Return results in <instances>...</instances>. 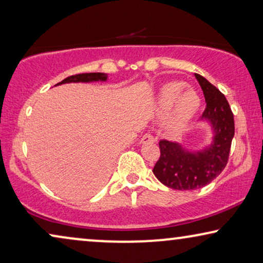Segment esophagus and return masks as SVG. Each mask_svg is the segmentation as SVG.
Here are the masks:
<instances>
[{"label": "esophagus", "mask_w": 263, "mask_h": 263, "mask_svg": "<svg viewBox=\"0 0 263 263\" xmlns=\"http://www.w3.org/2000/svg\"><path fill=\"white\" fill-rule=\"evenodd\" d=\"M153 141H154V136L152 134H149V133H146V134L143 135L141 139V143H148V142H153Z\"/></svg>", "instance_id": "34e87169"}]
</instances>
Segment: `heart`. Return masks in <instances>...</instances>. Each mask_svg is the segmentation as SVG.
I'll return each instance as SVG.
<instances>
[{
	"label": "heart",
	"instance_id": "obj_1",
	"mask_svg": "<svg viewBox=\"0 0 263 263\" xmlns=\"http://www.w3.org/2000/svg\"><path fill=\"white\" fill-rule=\"evenodd\" d=\"M183 82H168L160 88L156 100V110L159 115L167 112V125L174 130H181L189 123L199 110L201 99L193 88L184 89Z\"/></svg>",
	"mask_w": 263,
	"mask_h": 263
}]
</instances>
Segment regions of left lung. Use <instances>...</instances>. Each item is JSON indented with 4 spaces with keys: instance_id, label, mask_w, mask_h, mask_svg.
<instances>
[{
    "instance_id": "left-lung-1",
    "label": "left lung",
    "mask_w": 263,
    "mask_h": 263,
    "mask_svg": "<svg viewBox=\"0 0 263 263\" xmlns=\"http://www.w3.org/2000/svg\"><path fill=\"white\" fill-rule=\"evenodd\" d=\"M206 99L202 120L213 128L212 145L200 152H189L176 142L160 140V157L153 174L164 185L177 190H194L210 184L224 170L235 135V120L229 102L219 89L195 74Z\"/></svg>"
}]
</instances>
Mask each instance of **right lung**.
Listing matches in <instances>:
<instances>
[{"label": "right lung", "mask_w": 263, "mask_h": 263, "mask_svg": "<svg viewBox=\"0 0 263 263\" xmlns=\"http://www.w3.org/2000/svg\"><path fill=\"white\" fill-rule=\"evenodd\" d=\"M107 79V75L104 73H85V74H77L71 75L64 79L57 85L68 84V82H92V81H105ZM55 85V86H57Z\"/></svg>", "instance_id": "right-lung-1"}]
</instances>
